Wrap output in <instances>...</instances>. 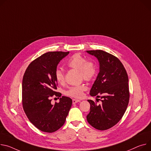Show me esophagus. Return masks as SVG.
I'll return each mask as SVG.
<instances>
[{"label":"esophagus","instance_id":"1","mask_svg":"<svg viewBox=\"0 0 151 151\" xmlns=\"http://www.w3.org/2000/svg\"><path fill=\"white\" fill-rule=\"evenodd\" d=\"M80 101H81L80 100H78V99H73L72 100V102H73V104H76V103H78V102H80Z\"/></svg>","mask_w":151,"mask_h":151}]
</instances>
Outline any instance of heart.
<instances>
[{
  "instance_id": "1",
  "label": "heart",
  "mask_w": 151,
  "mask_h": 151,
  "mask_svg": "<svg viewBox=\"0 0 151 151\" xmlns=\"http://www.w3.org/2000/svg\"><path fill=\"white\" fill-rule=\"evenodd\" d=\"M67 65L73 69L79 71L81 79L90 82L94 79L97 74V67L96 64L91 60H87L85 57L79 54H75L67 63ZM55 78L58 83L64 81V72L60 68H57L55 72ZM86 90L84 84L74 86L68 87L65 94L68 96L75 98L83 97V93Z\"/></svg>"
}]
</instances>
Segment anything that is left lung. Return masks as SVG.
<instances>
[{
	"label": "left lung",
	"instance_id": "left-lung-1",
	"mask_svg": "<svg viewBox=\"0 0 151 151\" xmlns=\"http://www.w3.org/2000/svg\"><path fill=\"white\" fill-rule=\"evenodd\" d=\"M96 57L100 70L90 90L91 96L101 98V104L88 100L90 111L87 116L89 124L98 130L111 128L125 114L129 100L128 76L121 61L102 50H87Z\"/></svg>",
	"mask_w": 151,
	"mask_h": 151
}]
</instances>
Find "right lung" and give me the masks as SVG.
I'll list each match as a JSON object with an SVG mask.
<instances>
[{"label": "right lung", "mask_w": 151, "mask_h": 151, "mask_svg": "<svg viewBox=\"0 0 151 151\" xmlns=\"http://www.w3.org/2000/svg\"><path fill=\"white\" fill-rule=\"evenodd\" d=\"M69 52H49L32 61L24 73L22 81V105L29 121L40 131L53 132L65 123L72 104L70 98L62 96L60 102L51 104V98L59 97L55 91V78L57 65Z\"/></svg>", "instance_id": "1"}]
</instances>
